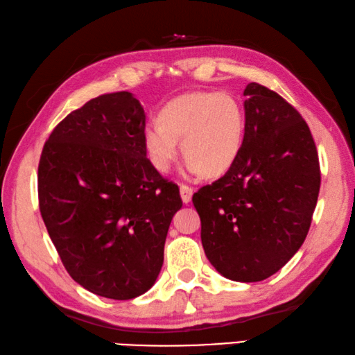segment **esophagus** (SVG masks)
I'll use <instances>...</instances> for the list:
<instances>
[{"mask_svg":"<svg viewBox=\"0 0 355 355\" xmlns=\"http://www.w3.org/2000/svg\"><path fill=\"white\" fill-rule=\"evenodd\" d=\"M181 198H182V202L184 204H189L191 201V196H193V189L189 187V185H181Z\"/></svg>","mask_w":355,"mask_h":355,"instance_id":"34e87169","label":"esophagus"}]
</instances>
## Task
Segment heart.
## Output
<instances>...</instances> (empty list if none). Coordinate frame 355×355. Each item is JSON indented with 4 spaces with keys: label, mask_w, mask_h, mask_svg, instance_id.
Returning <instances> with one entry per match:
<instances>
[{
    "label": "heart",
    "mask_w": 355,
    "mask_h": 355,
    "mask_svg": "<svg viewBox=\"0 0 355 355\" xmlns=\"http://www.w3.org/2000/svg\"><path fill=\"white\" fill-rule=\"evenodd\" d=\"M245 129L243 107L231 93L195 92L174 98L162 109L159 123L143 128V146L155 170L168 173L181 141L189 170L216 178L239 159Z\"/></svg>",
    "instance_id": "heart-1"
}]
</instances>
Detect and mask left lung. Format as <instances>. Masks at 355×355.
I'll return each instance as SVG.
<instances>
[{
    "label": "left lung",
    "instance_id": "left-lung-1",
    "mask_svg": "<svg viewBox=\"0 0 355 355\" xmlns=\"http://www.w3.org/2000/svg\"><path fill=\"white\" fill-rule=\"evenodd\" d=\"M245 140L225 176L193 195L204 252L231 281L259 282L300 250L318 201L321 173L300 112L257 83L246 85Z\"/></svg>",
    "mask_w": 355,
    "mask_h": 355
}]
</instances>
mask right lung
Returning <instances> with one entry per match:
<instances>
[{
    "mask_svg": "<svg viewBox=\"0 0 355 355\" xmlns=\"http://www.w3.org/2000/svg\"><path fill=\"white\" fill-rule=\"evenodd\" d=\"M146 116L129 92L105 93L73 110L49 135L39 164V206L74 281L109 300L153 287L164 265L176 184L143 146Z\"/></svg>",
    "mask_w": 355,
    "mask_h": 355,
    "instance_id": "obj_1",
    "label": "right lung"
}]
</instances>
